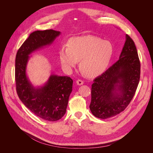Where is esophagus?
<instances>
[{"label":"esophagus","instance_id":"34e87169","mask_svg":"<svg viewBox=\"0 0 153 153\" xmlns=\"http://www.w3.org/2000/svg\"><path fill=\"white\" fill-rule=\"evenodd\" d=\"M84 80H81V79H78V80H76V84H77V85H81L84 84Z\"/></svg>","mask_w":153,"mask_h":153}]
</instances>
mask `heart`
Masks as SVG:
<instances>
[{
    "label": "heart",
    "instance_id": "heart-1",
    "mask_svg": "<svg viewBox=\"0 0 153 153\" xmlns=\"http://www.w3.org/2000/svg\"><path fill=\"white\" fill-rule=\"evenodd\" d=\"M114 47L110 41L94 36L72 38L67 47L59 50V57L62 68L71 71L80 61V68L87 76L95 77L103 73L112 60Z\"/></svg>",
    "mask_w": 153,
    "mask_h": 153
}]
</instances>
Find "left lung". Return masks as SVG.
<instances>
[{
  "mask_svg": "<svg viewBox=\"0 0 153 153\" xmlns=\"http://www.w3.org/2000/svg\"><path fill=\"white\" fill-rule=\"evenodd\" d=\"M140 76V63L135 45L126 34L119 59L92 84V114L107 119L123 112L135 94Z\"/></svg>",
  "mask_w": 153,
  "mask_h": 153,
  "instance_id": "8db88e82",
  "label": "left lung"
}]
</instances>
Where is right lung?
<instances>
[{
  "label": "right lung",
  "instance_id": "right-lung-1",
  "mask_svg": "<svg viewBox=\"0 0 153 153\" xmlns=\"http://www.w3.org/2000/svg\"><path fill=\"white\" fill-rule=\"evenodd\" d=\"M61 34L52 29L36 30L18 49L15 59V81L17 94L27 108L46 121H56L66 112L72 91L73 80L69 76L52 75L46 84L38 88L32 85L26 75L29 55L50 45Z\"/></svg>",
  "mask_w": 153,
  "mask_h": 153
}]
</instances>
